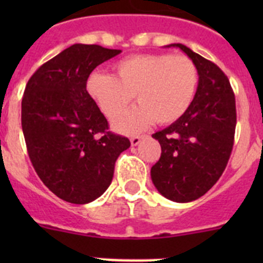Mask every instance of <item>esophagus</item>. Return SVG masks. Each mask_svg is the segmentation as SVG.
I'll return each mask as SVG.
<instances>
[{
	"label": "esophagus",
	"instance_id": "esophagus-1",
	"mask_svg": "<svg viewBox=\"0 0 263 263\" xmlns=\"http://www.w3.org/2000/svg\"><path fill=\"white\" fill-rule=\"evenodd\" d=\"M147 136H145V134H142V136H134L130 138V142H132V146H138L139 143H141V141H142L143 138H146Z\"/></svg>",
	"mask_w": 263,
	"mask_h": 263
}]
</instances>
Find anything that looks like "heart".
<instances>
[{
  "instance_id": "obj_1",
  "label": "heart",
  "mask_w": 263,
  "mask_h": 263,
  "mask_svg": "<svg viewBox=\"0 0 263 263\" xmlns=\"http://www.w3.org/2000/svg\"><path fill=\"white\" fill-rule=\"evenodd\" d=\"M113 68L115 76L92 72L87 92L110 120L136 96L139 105L115 121L121 133H137L154 120L160 125L175 122L191 105L199 83L196 64L185 55L139 53L118 60Z\"/></svg>"
}]
</instances>
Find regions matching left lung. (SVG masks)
Instances as JSON below:
<instances>
[{
	"instance_id": "8db88e82",
	"label": "left lung",
	"mask_w": 263,
	"mask_h": 263,
	"mask_svg": "<svg viewBox=\"0 0 263 263\" xmlns=\"http://www.w3.org/2000/svg\"><path fill=\"white\" fill-rule=\"evenodd\" d=\"M167 47L180 48L194 60L199 84L184 115L153 134L162 153L152 167V180L166 199L188 203L210 191L224 173L233 148L236 99L215 63L180 43Z\"/></svg>"
}]
</instances>
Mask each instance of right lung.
<instances>
[{
  "instance_id": "1",
  "label": "right lung",
  "mask_w": 263,
  "mask_h": 263,
  "mask_svg": "<svg viewBox=\"0 0 263 263\" xmlns=\"http://www.w3.org/2000/svg\"><path fill=\"white\" fill-rule=\"evenodd\" d=\"M120 52L76 43L39 67L25 88L21 120L30 160L46 187L68 203L101 196L118 155L130 146L109 132L87 92L90 72Z\"/></svg>"
}]
</instances>
